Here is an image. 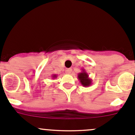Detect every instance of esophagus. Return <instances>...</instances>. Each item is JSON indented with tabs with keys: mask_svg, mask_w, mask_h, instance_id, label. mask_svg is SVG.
Segmentation results:
<instances>
[{
	"mask_svg": "<svg viewBox=\"0 0 135 135\" xmlns=\"http://www.w3.org/2000/svg\"><path fill=\"white\" fill-rule=\"evenodd\" d=\"M65 73H66V74H70V73H72V69H66V70H65Z\"/></svg>",
	"mask_w": 135,
	"mask_h": 135,
	"instance_id": "esophagus-1",
	"label": "esophagus"
}]
</instances>
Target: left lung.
<instances>
[{"instance_id":"8db88e82","label":"left lung","mask_w":135,"mask_h":135,"mask_svg":"<svg viewBox=\"0 0 135 135\" xmlns=\"http://www.w3.org/2000/svg\"><path fill=\"white\" fill-rule=\"evenodd\" d=\"M82 71L78 74V79L83 87H89L91 85L92 80L89 77V74L85 71V69H82Z\"/></svg>"}]
</instances>
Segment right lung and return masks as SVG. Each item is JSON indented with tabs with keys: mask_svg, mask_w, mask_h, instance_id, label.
<instances>
[{
	"mask_svg": "<svg viewBox=\"0 0 135 135\" xmlns=\"http://www.w3.org/2000/svg\"><path fill=\"white\" fill-rule=\"evenodd\" d=\"M57 77V75H56V74H52V76H51V78H52L53 79L56 78Z\"/></svg>",
	"mask_w": 135,
	"mask_h": 135,
	"instance_id": "right-lung-1",
	"label": "right lung"
}]
</instances>
